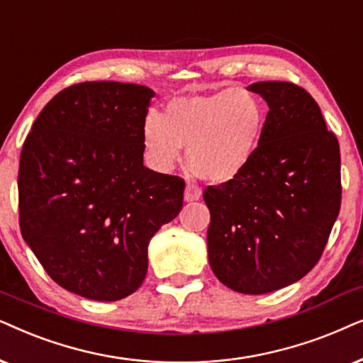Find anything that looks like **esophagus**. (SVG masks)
Masks as SVG:
<instances>
[{
    "mask_svg": "<svg viewBox=\"0 0 363 363\" xmlns=\"http://www.w3.org/2000/svg\"><path fill=\"white\" fill-rule=\"evenodd\" d=\"M201 194L202 191L197 187L196 184H187L186 186V191H184V199L187 202H192V201H197L201 199Z\"/></svg>",
    "mask_w": 363,
    "mask_h": 363,
    "instance_id": "34e87169",
    "label": "esophagus"
}]
</instances>
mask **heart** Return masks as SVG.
<instances>
[{
  "mask_svg": "<svg viewBox=\"0 0 363 363\" xmlns=\"http://www.w3.org/2000/svg\"><path fill=\"white\" fill-rule=\"evenodd\" d=\"M265 119L264 104L244 89L177 96L161 116L151 113L144 121V152L154 167L169 171L181 159V147H187V162L197 176L225 184L254 161Z\"/></svg>",
  "mask_w": 363,
  "mask_h": 363,
  "instance_id": "obj_1",
  "label": "heart"
}]
</instances>
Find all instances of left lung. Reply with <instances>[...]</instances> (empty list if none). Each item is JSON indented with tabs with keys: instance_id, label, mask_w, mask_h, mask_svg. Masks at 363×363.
<instances>
[{
	"instance_id": "obj_1",
	"label": "left lung",
	"mask_w": 363,
	"mask_h": 363,
	"mask_svg": "<svg viewBox=\"0 0 363 363\" xmlns=\"http://www.w3.org/2000/svg\"><path fill=\"white\" fill-rule=\"evenodd\" d=\"M269 106L262 144L234 181L209 186L207 255L240 294H267L311 272L340 211V149L320 108L301 86L260 81Z\"/></svg>"
}]
</instances>
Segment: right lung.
<instances>
[{
	"instance_id": "1",
	"label": "right lung",
	"mask_w": 363,
	"mask_h": 363,
	"mask_svg": "<svg viewBox=\"0 0 363 363\" xmlns=\"http://www.w3.org/2000/svg\"><path fill=\"white\" fill-rule=\"evenodd\" d=\"M154 91L88 81L57 93L19 159L21 235L57 286L114 302L141 287L147 245L182 209L184 181L143 164Z\"/></svg>"
}]
</instances>
